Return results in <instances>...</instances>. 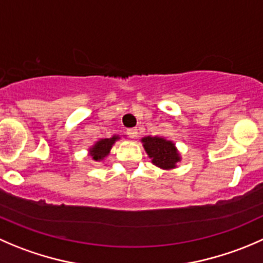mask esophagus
<instances>
[{
	"label": "esophagus",
	"mask_w": 263,
	"mask_h": 263,
	"mask_svg": "<svg viewBox=\"0 0 263 263\" xmlns=\"http://www.w3.org/2000/svg\"><path fill=\"white\" fill-rule=\"evenodd\" d=\"M127 134H128V136L132 137V139H136V137L139 136V131H137L136 128H129V129H127Z\"/></svg>",
	"instance_id": "34e87169"
}]
</instances>
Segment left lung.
I'll list each match as a JSON object with an SVG mask.
<instances>
[{
	"label": "left lung",
	"instance_id": "obj_1",
	"mask_svg": "<svg viewBox=\"0 0 263 263\" xmlns=\"http://www.w3.org/2000/svg\"><path fill=\"white\" fill-rule=\"evenodd\" d=\"M145 152L152 163L162 170H173L181 160L175 142L160 136H145L141 139Z\"/></svg>",
	"mask_w": 263,
	"mask_h": 263
}]
</instances>
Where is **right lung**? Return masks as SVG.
Instances as JSON below:
<instances>
[{"instance_id": "obj_1", "label": "right lung", "mask_w": 263, "mask_h": 263, "mask_svg": "<svg viewBox=\"0 0 263 263\" xmlns=\"http://www.w3.org/2000/svg\"><path fill=\"white\" fill-rule=\"evenodd\" d=\"M119 139H121L119 135H113V136L109 137V139H100L88 149V155H90L93 160H96V162L104 160V158H106L110 154V150L111 147H113L114 142L118 141Z\"/></svg>"}]
</instances>
